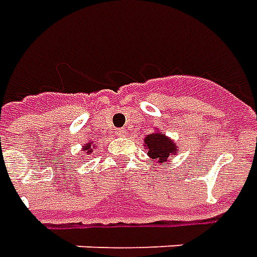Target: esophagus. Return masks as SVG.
Listing matches in <instances>:
<instances>
[{
    "instance_id": "1",
    "label": "esophagus",
    "mask_w": 257,
    "mask_h": 257,
    "mask_svg": "<svg viewBox=\"0 0 257 257\" xmlns=\"http://www.w3.org/2000/svg\"><path fill=\"white\" fill-rule=\"evenodd\" d=\"M116 134H117V137H125L127 132H125V130H123V128H120V130H117V132H116Z\"/></svg>"
}]
</instances>
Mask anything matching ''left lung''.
<instances>
[{
  "instance_id": "obj_1",
  "label": "left lung",
  "mask_w": 257,
  "mask_h": 257,
  "mask_svg": "<svg viewBox=\"0 0 257 257\" xmlns=\"http://www.w3.org/2000/svg\"><path fill=\"white\" fill-rule=\"evenodd\" d=\"M144 147L148 149V156H151L158 163L172 161L173 155L177 151V145L162 133H151L144 140Z\"/></svg>"
}]
</instances>
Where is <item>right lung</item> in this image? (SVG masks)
<instances>
[{"label": "right lung", "mask_w": 257, "mask_h": 257, "mask_svg": "<svg viewBox=\"0 0 257 257\" xmlns=\"http://www.w3.org/2000/svg\"><path fill=\"white\" fill-rule=\"evenodd\" d=\"M94 149H95V148H94V144H92V143L87 144L85 147H83V151H84L85 155L92 154V151H94Z\"/></svg>", "instance_id": "1"}]
</instances>
